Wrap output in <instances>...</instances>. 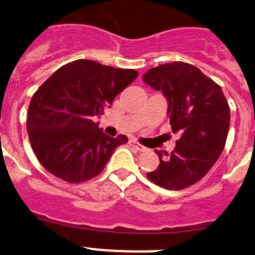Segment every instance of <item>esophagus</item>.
<instances>
[{
  "label": "esophagus",
  "instance_id": "1",
  "mask_svg": "<svg viewBox=\"0 0 255 255\" xmlns=\"http://www.w3.org/2000/svg\"><path fill=\"white\" fill-rule=\"evenodd\" d=\"M129 146H132V147L137 148L138 151H143L144 147L142 146L141 143H138V142L136 141V139H129Z\"/></svg>",
  "mask_w": 255,
  "mask_h": 255
}]
</instances>
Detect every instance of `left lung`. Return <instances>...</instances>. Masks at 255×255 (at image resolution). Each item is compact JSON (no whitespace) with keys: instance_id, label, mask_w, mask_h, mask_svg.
<instances>
[{"instance_id":"left-lung-1","label":"left lung","mask_w":255,"mask_h":255,"mask_svg":"<svg viewBox=\"0 0 255 255\" xmlns=\"http://www.w3.org/2000/svg\"><path fill=\"white\" fill-rule=\"evenodd\" d=\"M143 81L162 91L171 129L180 133L173 152L157 151L160 164L147 178L165 189H184L199 182L221 155L230 127V108L219 85L189 63L151 68Z\"/></svg>"}]
</instances>
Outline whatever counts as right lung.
I'll return each mask as SVG.
<instances>
[{
  "label": "right lung",
  "instance_id": "obj_1",
  "mask_svg": "<svg viewBox=\"0 0 255 255\" xmlns=\"http://www.w3.org/2000/svg\"><path fill=\"white\" fill-rule=\"evenodd\" d=\"M138 76L134 70L77 59L62 66L36 90L27 111L31 147L45 170L68 183L99 175L125 134L107 136L93 122Z\"/></svg>",
  "mask_w": 255,
  "mask_h": 255
}]
</instances>
